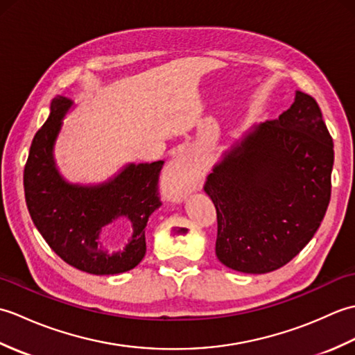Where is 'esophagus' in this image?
I'll use <instances>...</instances> for the list:
<instances>
[{"instance_id": "obj_1", "label": "esophagus", "mask_w": 355, "mask_h": 355, "mask_svg": "<svg viewBox=\"0 0 355 355\" xmlns=\"http://www.w3.org/2000/svg\"><path fill=\"white\" fill-rule=\"evenodd\" d=\"M193 175V169L184 162L173 163L171 168V177H172V195L177 198L184 197V193L189 189V182Z\"/></svg>"}]
</instances>
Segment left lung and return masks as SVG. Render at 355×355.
Listing matches in <instances>:
<instances>
[{
  "mask_svg": "<svg viewBox=\"0 0 355 355\" xmlns=\"http://www.w3.org/2000/svg\"><path fill=\"white\" fill-rule=\"evenodd\" d=\"M333 163V137L319 105L297 92L288 110L254 126L207 175L218 259L253 275L288 263L327 214Z\"/></svg>",
  "mask_w": 355,
  "mask_h": 355,
  "instance_id": "8db88e82",
  "label": "left lung"
}]
</instances>
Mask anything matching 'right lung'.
<instances>
[{
  "label": "right lung",
  "instance_id": "1",
  "mask_svg": "<svg viewBox=\"0 0 355 355\" xmlns=\"http://www.w3.org/2000/svg\"><path fill=\"white\" fill-rule=\"evenodd\" d=\"M71 105L64 96L55 97L47 122L33 137L24 168L28 214L45 243L69 266L92 275L123 273L146 253L145 227L162 206L158 180L164 162L128 164L101 186L67 183L55 168L53 145ZM120 216L132 221L133 236L123 251L110 254L100 245V235Z\"/></svg>",
  "mask_w": 355,
  "mask_h": 355
}]
</instances>
